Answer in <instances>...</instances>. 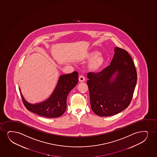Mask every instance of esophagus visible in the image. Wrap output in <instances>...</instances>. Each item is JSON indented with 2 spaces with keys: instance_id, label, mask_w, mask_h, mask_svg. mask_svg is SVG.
<instances>
[{
  "instance_id": "34e87169",
  "label": "esophagus",
  "mask_w": 157,
  "mask_h": 157,
  "mask_svg": "<svg viewBox=\"0 0 157 157\" xmlns=\"http://www.w3.org/2000/svg\"><path fill=\"white\" fill-rule=\"evenodd\" d=\"M78 80H79V82H84L85 81V77L83 75L79 76V78H78Z\"/></svg>"
}]
</instances>
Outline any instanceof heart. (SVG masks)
<instances>
[{
	"instance_id": "heart-1",
	"label": "heart",
	"mask_w": 157,
	"mask_h": 157,
	"mask_svg": "<svg viewBox=\"0 0 157 157\" xmlns=\"http://www.w3.org/2000/svg\"><path fill=\"white\" fill-rule=\"evenodd\" d=\"M83 58L85 59L90 60L88 66L93 71H97L101 69L105 63V58L100 55L97 51L89 52L84 56Z\"/></svg>"
}]
</instances>
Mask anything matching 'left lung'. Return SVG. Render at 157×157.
Returning <instances> with one entry per match:
<instances>
[{
	"label": "left lung",
	"instance_id": "8db88e82",
	"mask_svg": "<svg viewBox=\"0 0 157 157\" xmlns=\"http://www.w3.org/2000/svg\"><path fill=\"white\" fill-rule=\"evenodd\" d=\"M116 72L117 78L111 82ZM87 77L91 107L96 115H114L129 105L136 84L137 71L127 51L116 47L110 65L100 72L89 73Z\"/></svg>",
	"mask_w": 157,
	"mask_h": 157
}]
</instances>
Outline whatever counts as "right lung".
Instances as JSON below:
<instances>
[{
  "label": "right lung",
  "mask_w": 157,
  "mask_h": 157,
  "mask_svg": "<svg viewBox=\"0 0 157 157\" xmlns=\"http://www.w3.org/2000/svg\"><path fill=\"white\" fill-rule=\"evenodd\" d=\"M78 81V71L60 76L56 89L48 99L41 103L31 105L25 100L20 89L24 105L28 110L47 118H57L63 114L67 107V97Z\"/></svg>",
  "instance_id": "obj_1"
}]
</instances>
